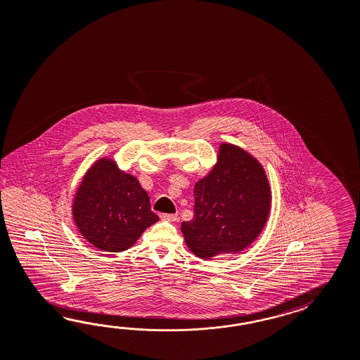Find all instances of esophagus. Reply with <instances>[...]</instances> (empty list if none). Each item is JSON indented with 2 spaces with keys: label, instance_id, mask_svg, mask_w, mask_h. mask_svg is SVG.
<instances>
[{
  "label": "esophagus",
  "instance_id": "obj_1",
  "mask_svg": "<svg viewBox=\"0 0 360 360\" xmlns=\"http://www.w3.org/2000/svg\"><path fill=\"white\" fill-rule=\"evenodd\" d=\"M160 217L162 219H167V221H178L176 213H162Z\"/></svg>",
  "mask_w": 360,
  "mask_h": 360
}]
</instances>
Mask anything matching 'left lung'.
Instances as JSON below:
<instances>
[{
	"label": "left lung",
	"mask_w": 360,
	"mask_h": 360,
	"mask_svg": "<svg viewBox=\"0 0 360 360\" xmlns=\"http://www.w3.org/2000/svg\"><path fill=\"white\" fill-rule=\"evenodd\" d=\"M191 221L184 240L202 259L237 252L254 242L268 219L271 190L262 165L231 144L219 147V164L195 184Z\"/></svg>",
	"instance_id": "1"
}]
</instances>
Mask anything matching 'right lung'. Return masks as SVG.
I'll return each instance as SVG.
<instances>
[{"instance_id": "1", "label": "right lung", "mask_w": 360, "mask_h": 360, "mask_svg": "<svg viewBox=\"0 0 360 360\" xmlns=\"http://www.w3.org/2000/svg\"><path fill=\"white\" fill-rule=\"evenodd\" d=\"M72 214L82 236L109 252L130 248L158 221L138 179L117 170L115 162L106 158L97 161L84 176Z\"/></svg>"}]
</instances>
